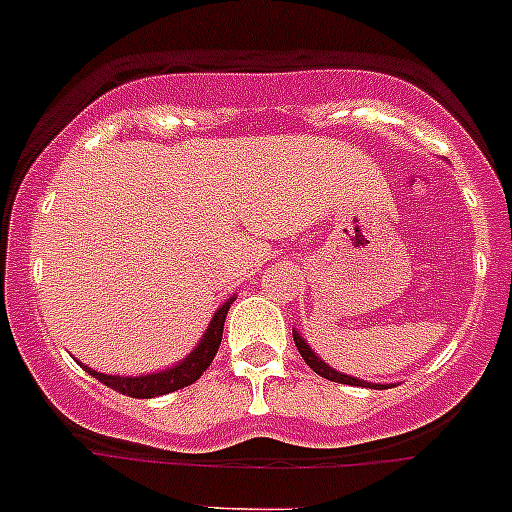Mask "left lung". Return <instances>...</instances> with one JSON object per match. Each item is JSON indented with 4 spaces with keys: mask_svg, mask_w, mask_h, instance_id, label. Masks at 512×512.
Returning <instances> with one entry per match:
<instances>
[{
    "mask_svg": "<svg viewBox=\"0 0 512 512\" xmlns=\"http://www.w3.org/2000/svg\"><path fill=\"white\" fill-rule=\"evenodd\" d=\"M292 336H295V346H297V351H300V356L302 359H305V364L310 366L312 372L315 374H320V377H325V379H330V382H341V384H356V387H372V390H387V387H390V384H372V382H364V379H356V377H351V374H343V372H336V369H333V366L330 364H325L323 359H320L318 354H315V351H312L310 348V343L305 341V338L300 336V330H295L292 328Z\"/></svg>",
    "mask_w": 512,
    "mask_h": 512,
    "instance_id": "1",
    "label": "left lung"
}]
</instances>
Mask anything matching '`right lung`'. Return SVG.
<instances>
[{"label":"right lung","mask_w":512,"mask_h":512,"mask_svg":"<svg viewBox=\"0 0 512 512\" xmlns=\"http://www.w3.org/2000/svg\"><path fill=\"white\" fill-rule=\"evenodd\" d=\"M233 302L235 297H230V300H225L223 305L217 307L212 320L207 323V330L202 333L200 343H197L182 361H176L174 366H169V369L140 374V377H122V374H102L97 372V369H92V366H81H84V372H89L94 379H99V382L112 387V390L122 392V395L128 397H138V400H148V397L169 395V392L184 390V387H189L192 382H197V379L202 377V372L212 364V359H215L220 341H223L225 315H228Z\"/></svg>","instance_id":"right-lung-1"}]
</instances>
